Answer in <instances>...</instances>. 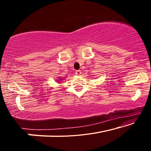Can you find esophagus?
<instances>
[{"label": "esophagus", "instance_id": "obj_1", "mask_svg": "<svg viewBox=\"0 0 151 151\" xmlns=\"http://www.w3.org/2000/svg\"><path fill=\"white\" fill-rule=\"evenodd\" d=\"M75 74H76V75H81V71L80 70H76V71H75Z\"/></svg>", "mask_w": 151, "mask_h": 151}]
</instances>
